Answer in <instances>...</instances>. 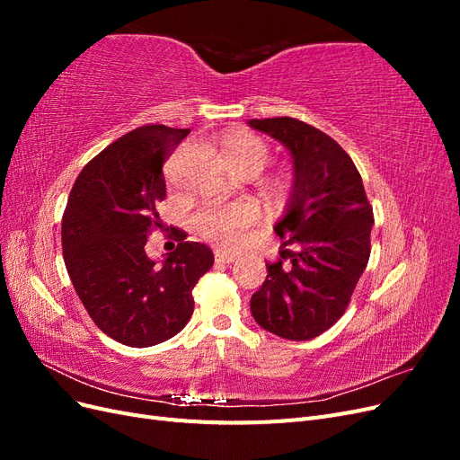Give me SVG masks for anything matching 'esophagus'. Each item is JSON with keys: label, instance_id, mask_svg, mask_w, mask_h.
<instances>
[{"label": "esophagus", "instance_id": "esophagus-1", "mask_svg": "<svg viewBox=\"0 0 460 460\" xmlns=\"http://www.w3.org/2000/svg\"><path fill=\"white\" fill-rule=\"evenodd\" d=\"M215 261L222 262V264H230V262L235 261V255L226 253V252H220V249H217V252H215Z\"/></svg>", "mask_w": 460, "mask_h": 460}]
</instances>
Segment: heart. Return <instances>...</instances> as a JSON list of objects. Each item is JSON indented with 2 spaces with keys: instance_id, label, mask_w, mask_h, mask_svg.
Here are the masks:
<instances>
[{
  "instance_id": "b5f03b06",
  "label": "heart",
  "mask_w": 460,
  "mask_h": 460,
  "mask_svg": "<svg viewBox=\"0 0 460 460\" xmlns=\"http://www.w3.org/2000/svg\"><path fill=\"white\" fill-rule=\"evenodd\" d=\"M226 159L238 172L257 171V174L270 161L269 146L261 137L249 132H234L225 140ZM261 211L253 201L213 203L203 207L196 215V230L203 240L222 249L238 247L247 230L259 222Z\"/></svg>"
}]
</instances>
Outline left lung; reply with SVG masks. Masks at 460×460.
<instances>
[{
  "label": "left lung",
  "instance_id": "obj_1",
  "mask_svg": "<svg viewBox=\"0 0 460 460\" xmlns=\"http://www.w3.org/2000/svg\"><path fill=\"white\" fill-rule=\"evenodd\" d=\"M247 124L288 147L294 161L291 198L274 226L284 249L267 262L252 314L276 336L307 341L336 324L351 301L370 257L372 207L355 163L328 134L291 117Z\"/></svg>",
  "mask_w": 460,
  "mask_h": 460
}]
</instances>
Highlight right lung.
<instances>
[{"label": "right lung", "mask_w": 460, "mask_h": 460, "mask_svg": "<svg viewBox=\"0 0 460 460\" xmlns=\"http://www.w3.org/2000/svg\"><path fill=\"white\" fill-rule=\"evenodd\" d=\"M190 128L147 124L95 155L68 196L61 222L63 259L76 294L103 333L128 347L171 340L193 313L191 289L213 267L205 243L180 242L161 264L146 253L163 222V164Z\"/></svg>", "instance_id": "add662e5"}]
</instances>
